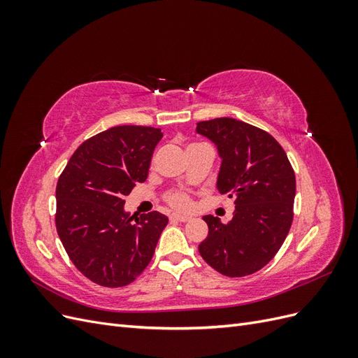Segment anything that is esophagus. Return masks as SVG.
<instances>
[{"label": "esophagus", "mask_w": 358, "mask_h": 358, "mask_svg": "<svg viewBox=\"0 0 358 358\" xmlns=\"http://www.w3.org/2000/svg\"><path fill=\"white\" fill-rule=\"evenodd\" d=\"M191 220V216H183V215H171L170 221H179V222H187Z\"/></svg>", "instance_id": "1"}]
</instances>
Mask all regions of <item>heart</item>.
<instances>
[{
  "mask_svg": "<svg viewBox=\"0 0 358 358\" xmlns=\"http://www.w3.org/2000/svg\"><path fill=\"white\" fill-rule=\"evenodd\" d=\"M164 200L167 201V204H170L173 209L176 210H188L192 206V200L189 197V194L182 191V189H171L167 191Z\"/></svg>",
  "mask_w": 358,
  "mask_h": 358,
  "instance_id": "obj_1",
  "label": "heart"
}]
</instances>
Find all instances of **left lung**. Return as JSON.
<instances>
[{
	"label": "left lung",
	"instance_id": "8db88e82",
	"mask_svg": "<svg viewBox=\"0 0 358 358\" xmlns=\"http://www.w3.org/2000/svg\"><path fill=\"white\" fill-rule=\"evenodd\" d=\"M197 133L218 148L222 162L216 187L236 204L227 224L203 216L209 234L199 245L200 255L221 275H252L276 255L289 231L294 170L276 138L251 124L216 117L199 122Z\"/></svg>",
	"mask_w": 358,
	"mask_h": 358
}]
</instances>
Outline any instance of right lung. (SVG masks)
I'll return each mask as SVG.
<instances>
[{"instance_id": "add662e5", "label": "right lung", "mask_w": 358, "mask_h": 358, "mask_svg": "<svg viewBox=\"0 0 358 358\" xmlns=\"http://www.w3.org/2000/svg\"><path fill=\"white\" fill-rule=\"evenodd\" d=\"M161 137L154 127H112L76 149L58 179L59 239L79 272L101 287L131 284L169 222L155 210L134 221L124 210V197L146 180Z\"/></svg>"}]
</instances>
